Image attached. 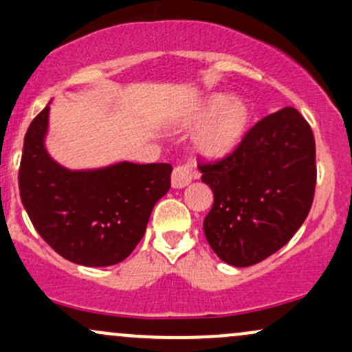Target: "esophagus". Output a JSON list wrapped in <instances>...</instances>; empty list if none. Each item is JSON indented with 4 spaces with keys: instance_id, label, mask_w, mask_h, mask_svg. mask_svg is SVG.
I'll return each mask as SVG.
<instances>
[{
    "instance_id": "1",
    "label": "esophagus",
    "mask_w": 352,
    "mask_h": 352,
    "mask_svg": "<svg viewBox=\"0 0 352 352\" xmlns=\"http://www.w3.org/2000/svg\"><path fill=\"white\" fill-rule=\"evenodd\" d=\"M192 170L188 165H177L172 172V187L173 188H184L192 182Z\"/></svg>"
}]
</instances>
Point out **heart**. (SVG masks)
Masks as SVG:
<instances>
[{"instance_id": "b5f03b06", "label": "heart", "mask_w": 352, "mask_h": 352, "mask_svg": "<svg viewBox=\"0 0 352 352\" xmlns=\"http://www.w3.org/2000/svg\"><path fill=\"white\" fill-rule=\"evenodd\" d=\"M190 124L205 125L197 140L201 155L221 159L235 152L243 142L253 122V111L245 100H235L233 94L217 92L201 100L190 114Z\"/></svg>"}]
</instances>
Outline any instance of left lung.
I'll use <instances>...</instances> for the list:
<instances>
[{
    "label": "left lung",
    "instance_id": "8db88e82",
    "mask_svg": "<svg viewBox=\"0 0 352 352\" xmlns=\"http://www.w3.org/2000/svg\"><path fill=\"white\" fill-rule=\"evenodd\" d=\"M213 192L204 220L208 245L225 263L252 266L292 240L308 217L316 188V145L294 107L263 117L240 147L199 164Z\"/></svg>",
    "mask_w": 352,
    "mask_h": 352
}]
</instances>
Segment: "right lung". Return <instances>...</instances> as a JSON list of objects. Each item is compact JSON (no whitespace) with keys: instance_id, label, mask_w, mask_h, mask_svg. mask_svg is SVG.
Returning a JSON list of instances; mask_svg holds the SVG:
<instances>
[{"instance_id":"1","label":"right lung","mask_w":352,"mask_h":352,"mask_svg":"<svg viewBox=\"0 0 352 352\" xmlns=\"http://www.w3.org/2000/svg\"><path fill=\"white\" fill-rule=\"evenodd\" d=\"M50 106L24 135L19 195L36 232L60 256L84 266L124 261L142 240L153 205L170 188V164L119 162L67 170L44 147Z\"/></svg>"}]
</instances>
